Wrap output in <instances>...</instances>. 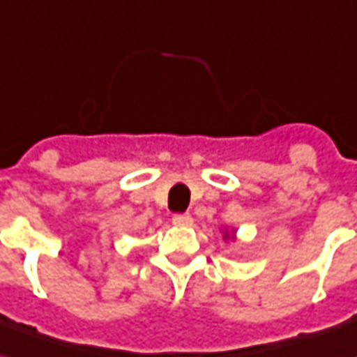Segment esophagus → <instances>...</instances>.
Returning <instances> with one entry per match:
<instances>
[{
	"label": "esophagus",
	"mask_w": 357,
	"mask_h": 357,
	"mask_svg": "<svg viewBox=\"0 0 357 357\" xmlns=\"http://www.w3.org/2000/svg\"><path fill=\"white\" fill-rule=\"evenodd\" d=\"M192 223H194V219L190 213H176L173 217L174 227H190Z\"/></svg>",
	"instance_id": "34e87169"
}]
</instances>
